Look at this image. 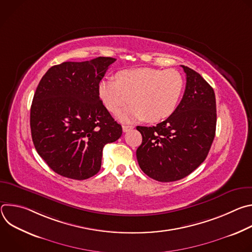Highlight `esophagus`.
I'll list each match as a JSON object with an SVG mask.
<instances>
[{"label":"esophagus","mask_w":252,"mask_h":252,"mask_svg":"<svg viewBox=\"0 0 252 252\" xmlns=\"http://www.w3.org/2000/svg\"><path fill=\"white\" fill-rule=\"evenodd\" d=\"M132 128H133L132 126H123V130H124V132H127V131H129V130L132 129Z\"/></svg>","instance_id":"34e87169"}]
</instances>
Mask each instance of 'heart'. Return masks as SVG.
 I'll use <instances>...</instances> for the list:
<instances>
[{
    "mask_svg": "<svg viewBox=\"0 0 252 252\" xmlns=\"http://www.w3.org/2000/svg\"><path fill=\"white\" fill-rule=\"evenodd\" d=\"M117 81L104 78L98 84V95L105 107L117 114L130 98L132 103L121 113L124 121L158 123L170 117L181 101L185 82L175 69L139 67L124 69L117 74Z\"/></svg>",
    "mask_w": 252,
    "mask_h": 252,
    "instance_id": "1",
    "label": "heart"
}]
</instances>
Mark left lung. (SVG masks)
<instances>
[{
    "mask_svg": "<svg viewBox=\"0 0 252 252\" xmlns=\"http://www.w3.org/2000/svg\"><path fill=\"white\" fill-rule=\"evenodd\" d=\"M187 86L174 113L156 126H136L142 135L136 150L141 170L161 183L179 181L206 158L217 127L213 89L195 70L182 65Z\"/></svg>",
    "mask_w": 252,
    "mask_h": 252,
    "instance_id": "8db88e82",
    "label": "left lung"
}]
</instances>
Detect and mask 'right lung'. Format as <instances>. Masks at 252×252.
Instances as JSON below:
<instances>
[{
	"mask_svg": "<svg viewBox=\"0 0 252 252\" xmlns=\"http://www.w3.org/2000/svg\"><path fill=\"white\" fill-rule=\"evenodd\" d=\"M116 62L98 57L49 68L31 106V132L39 156L58 174L83 181L96 174L102 150L123 133L98 95V84Z\"/></svg>",
	"mask_w": 252,
	"mask_h": 252,
	"instance_id": "obj_1",
	"label": "right lung"
}]
</instances>
